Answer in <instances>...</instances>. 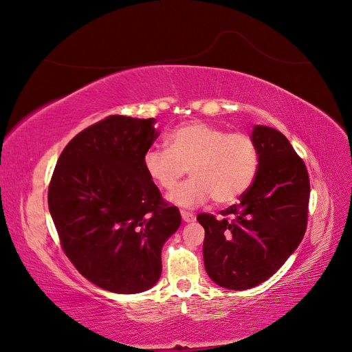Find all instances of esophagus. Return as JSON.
<instances>
[{"label": "esophagus", "mask_w": 352, "mask_h": 352, "mask_svg": "<svg viewBox=\"0 0 352 352\" xmlns=\"http://www.w3.org/2000/svg\"><path fill=\"white\" fill-rule=\"evenodd\" d=\"M180 214H182V220L186 221V223H190V221L195 220V216L192 214V212H189V211L182 210V211H180Z\"/></svg>", "instance_id": "obj_1"}]
</instances>
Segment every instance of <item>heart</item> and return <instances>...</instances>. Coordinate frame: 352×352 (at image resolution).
Here are the masks:
<instances>
[{
    "instance_id": "1",
    "label": "heart",
    "mask_w": 352,
    "mask_h": 352,
    "mask_svg": "<svg viewBox=\"0 0 352 352\" xmlns=\"http://www.w3.org/2000/svg\"><path fill=\"white\" fill-rule=\"evenodd\" d=\"M166 145L145 151L144 168L163 190H173L189 168L192 177L170 195L177 206L194 207L210 197L214 204H232L258 173L260 150L248 133L190 122L170 132Z\"/></svg>"
}]
</instances>
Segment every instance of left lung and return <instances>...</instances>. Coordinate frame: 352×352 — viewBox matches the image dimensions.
<instances>
[{
  "instance_id": "8db88e82",
  "label": "left lung",
  "mask_w": 352,
  "mask_h": 352,
  "mask_svg": "<svg viewBox=\"0 0 352 352\" xmlns=\"http://www.w3.org/2000/svg\"><path fill=\"white\" fill-rule=\"evenodd\" d=\"M260 150L254 184L221 219L199 212L206 230L204 265L226 289H250L278 272L302 241L308 220L310 177L302 158L279 131L257 124Z\"/></svg>"
}]
</instances>
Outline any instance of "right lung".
I'll list each match as a JSON object with an SVG mask.
<instances>
[{
    "instance_id": "add662e5",
    "label": "right lung",
    "mask_w": 352,
    "mask_h": 352,
    "mask_svg": "<svg viewBox=\"0 0 352 352\" xmlns=\"http://www.w3.org/2000/svg\"><path fill=\"white\" fill-rule=\"evenodd\" d=\"M155 119L109 116L66 145L48 186L61 248L89 282L116 294L150 289L162 274V248L180 212L160 194L144 154Z\"/></svg>"
}]
</instances>
